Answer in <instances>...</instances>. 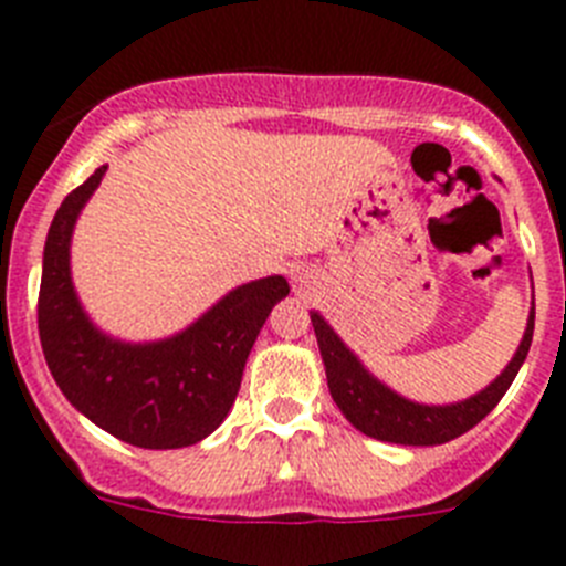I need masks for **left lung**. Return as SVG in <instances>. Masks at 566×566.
I'll return each mask as SVG.
<instances>
[{
  "label": "left lung",
  "mask_w": 566,
  "mask_h": 566,
  "mask_svg": "<svg viewBox=\"0 0 566 566\" xmlns=\"http://www.w3.org/2000/svg\"><path fill=\"white\" fill-rule=\"evenodd\" d=\"M312 314V326L314 334H317L319 357L326 365L328 391H332V399L337 402L343 417L359 433L379 439V442L431 448V444H444L468 433L473 424L482 422L496 408L499 399L504 397V391L516 379L518 368L527 359L530 343H533V326H536V300L530 303L527 328H524L516 354L504 365V371L493 382L484 385L482 391L470 394L468 399H459V402L444 405L413 402V399L397 394L391 385H385L382 379L374 377L365 368L363 359L343 343V337L328 326V319L323 314Z\"/></svg>",
  "instance_id": "obj_1"
}]
</instances>
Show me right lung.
Returning <instances> with one entry per match:
<instances>
[{
  "label": "right lung",
  "mask_w": 566,
  "mask_h": 566,
  "mask_svg": "<svg viewBox=\"0 0 566 566\" xmlns=\"http://www.w3.org/2000/svg\"><path fill=\"white\" fill-rule=\"evenodd\" d=\"M107 167L67 195L48 229L39 337L48 368L78 413L122 442L172 451L201 442L232 411L249 352L269 312L289 294L269 274L234 286L187 328L147 343L102 332L78 300L70 243Z\"/></svg>",
  "instance_id": "add662e5"
}]
</instances>
